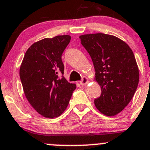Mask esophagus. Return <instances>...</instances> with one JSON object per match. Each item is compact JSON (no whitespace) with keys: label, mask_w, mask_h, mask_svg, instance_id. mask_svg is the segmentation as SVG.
<instances>
[{"label":"esophagus","mask_w":150,"mask_h":150,"mask_svg":"<svg viewBox=\"0 0 150 150\" xmlns=\"http://www.w3.org/2000/svg\"><path fill=\"white\" fill-rule=\"evenodd\" d=\"M88 81H89V79L86 77H83L81 81H80V84L81 85V86H85L88 83Z\"/></svg>","instance_id":"obj_1"}]
</instances>
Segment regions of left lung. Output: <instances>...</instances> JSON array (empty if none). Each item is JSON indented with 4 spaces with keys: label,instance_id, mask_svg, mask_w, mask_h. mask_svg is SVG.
I'll use <instances>...</instances> for the list:
<instances>
[{
    "label": "left lung",
    "instance_id": "obj_1",
    "mask_svg": "<svg viewBox=\"0 0 150 150\" xmlns=\"http://www.w3.org/2000/svg\"><path fill=\"white\" fill-rule=\"evenodd\" d=\"M90 55L101 94L94 100L103 115L114 116L132 100L139 81V71L132 50L118 38L96 33L80 36Z\"/></svg>",
    "mask_w": 150,
    "mask_h": 150
}]
</instances>
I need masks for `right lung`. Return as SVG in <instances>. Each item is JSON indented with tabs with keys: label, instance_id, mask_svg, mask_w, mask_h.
<instances>
[{
	"label": "right lung",
	"instance_id": "right-lung-1",
	"mask_svg": "<svg viewBox=\"0 0 150 150\" xmlns=\"http://www.w3.org/2000/svg\"><path fill=\"white\" fill-rule=\"evenodd\" d=\"M69 35L44 38L33 43L25 53L20 68L23 92L32 107L43 117L61 115L76 89L64 77L62 54Z\"/></svg>",
	"mask_w": 150,
	"mask_h": 150
}]
</instances>
